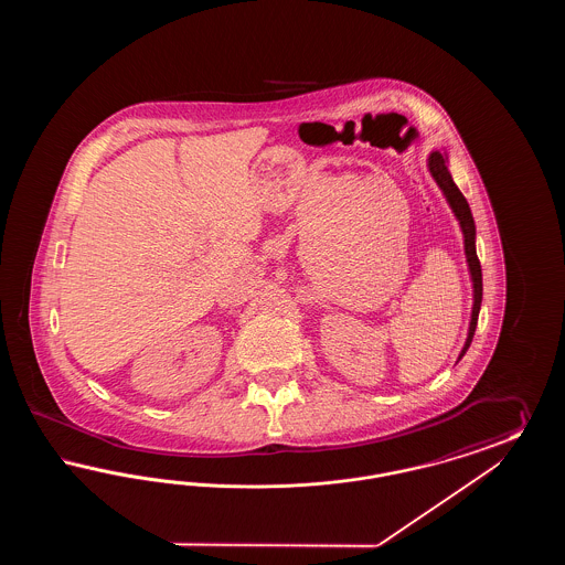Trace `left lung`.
Wrapping results in <instances>:
<instances>
[{"label": "left lung", "mask_w": 565, "mask_h": 565, "mask_svg": "<svg viewBox=\"0 0 565 565\" xmlns=\"http://www.w3.org/2000/svg\"><path fill=\"white\" fill-rule=\"evenodd\" d=\"M428 167H430L431 178L436 180V184L443 190V194L447 196L454 214L459 220V226H461V233H463V249H466V260H468V269H470V277H472V286H475V305H472V320H470V330H468V339H466V345L459 353V358L468 351L470 343H472V337H475V330H477V322H479V311H481V300H483V273H481V263H479V256H477V245H475V235H477V228H475V217L470 214V205L468 201L463 199V194L459 192V189L447 169V157L443 152H431L430 159H428Z\"/></svg>", "instance_id": "left-lung-1"}]
</instances>
